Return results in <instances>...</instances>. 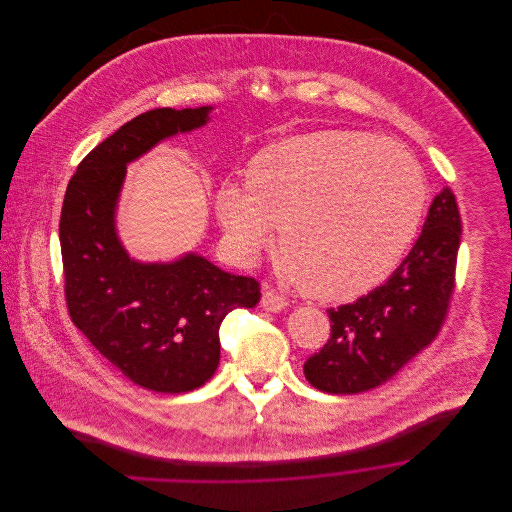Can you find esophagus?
I'll return each mask as SVG.
<instances>
[{
    "instance_id": "34e87169",
    "label": "esophagus",
    "mask_w": 512,
    "mask_h": 512,
    "mask_svg": "<svg viewBox=\"0 0 512 512\" xmlns=\"http://www.w3.org/2000/svg\"><path fill=\"white\" fill-rule=\"evenodd\" d=\"M260 303L266 311H272V313H278V311L286 309V305H288L284 295L272 290L268 284H262V301Z\"/></svg>"
}]
</instances>
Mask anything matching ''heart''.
Wrapping results in <instances>:
<instances>
[{
    "mask_svg": "<svg viewBox=\"0 0 512 512\" xmlns=\"http://www.w3.org/2000/svg\"><path fill=\"white\" fill-rule=\"evenodd\" d=\"M428 201L416 157L386 138L313 132L262 149L246 185L224 181L215 215L232 256L248 264L280 226L297 288L349 299L384 280L410 246Z\"/></svg>",
    "mask_w": 512,
    "mask_h": 512,
    "instance_id": "heart-1",
    "label": "heart"
}]
</instances>
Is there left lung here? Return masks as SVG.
Here are the masks:
<instances>
[{"mask_svg":"<svg viewBox=\"0 0 512 512\" xmlns=\"http://www.w3.org/2000/svg\"><path fill=\"white\" fill-rule=\"evenodd\" d=\"M459 242L457 201L443 187L420 238L392 276L357 301L327 309L331 335L303 365L309 384L329 394L366 392L426 349L438 337L455 290Z\"/></svg>","mask_w":512,"mask_h":512,"instance_id":"obj_1","label":"left lung"}]
</instances>
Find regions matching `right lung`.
<instances>
[{"instance_id":"add662e5","label":"right lung","mask_w":512,"mask_h":512,"mask_svg":"<svg viewBox=\"0 0 512 512\" xmlns=\"http://www.w3.org/2000/svg\"><path fill=\"white\" fill-rule=\"evenodd\" d=\"M209 112L211 106L155 108L124 124L78 163L59 222L74 325L124 376L163 394L203 386L219 366L222 319L260 301L254 278L197 254L142 264L116 234L126 165L169 136L205 126Z\"/></svg>"}]
</instances>
